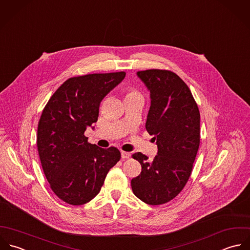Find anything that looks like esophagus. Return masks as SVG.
I'll return each instance as SVG.
<instances>
[{
    "label": "esophagus",
    "instance_id": "1",
    "mask_svg": "<svg viewBox=\"0 0 250 250\" xmlns=\"http://www.w3.org/2000/svg\"><path fill=\"white\" fill-rule=\"evenodd\" d=\"M131 156V154L129 152H126V151H121V157L122 159H127Z\"/></svg>",
    "mask_w": 250,
    "mask_h": 250
}]
</instances>
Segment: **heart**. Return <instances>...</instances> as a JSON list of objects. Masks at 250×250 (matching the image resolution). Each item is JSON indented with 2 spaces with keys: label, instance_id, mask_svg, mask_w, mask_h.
I'll use <instances>...</instances> for the list:
<instances>
[{
  "label": "heart",
  "instance_id": "obj_1",
  "mask_svg": "<svg viewBox=\"0 0 250 250\" xmlns=\"http://www.w3.org/2000/svg\"><path fill=\"white\" fill-rule=\"evenodd\" d=\"M127 97H141L140 96V94L136 91V90H134V89H129L128 90V93H127V95H126V98Z\"/></svg>",
  "mask_w": 250,
  "mask_h": 250
}]
</instances>
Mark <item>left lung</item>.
Instances as JSON below:
<instances>
[{
    "label": "left lung",
    "mask_w": 250,
    "mask_h": 250,
    "mask_svg": "<svg viewBox=\"0 0 250 250\" xmlns=\"http://www.w3.org/2000/svg\"><path fill=\"white\" fill-rule=\"evenodd\" d=\"M137 77L150 93L146 128L158 151L153 160L133 154L142 171L131 186L143 202L162 205L176 197L190 177L200 146V112L190 89L174 73L147 70Z\"/></svg>",
    "instance_id": "8db88e82"
}]
</instances>
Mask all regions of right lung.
Segmentation results:
<instances>
[{
  "label": "right lung",
  "instance_id": "add662e5",
  "mask_svg": "<svg viewBox=\"0 0 250 250\" xmlns=\"http://www.w3.org/2000/svg\"><path fill=\"white\" fill-rule=\"evenodd\" d=\"M126 73L92 74L62 84L46 104L39 121L37 146L42 167L55 195L80 206L95 198L108 170L121 157L116 147L102 148L87 142L104 98Z\"/></svg>",
  "mask_w": 250,
  "mask_h": 250
}]
</instances>
